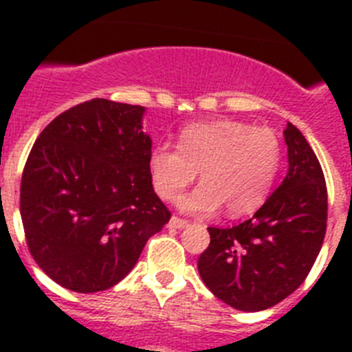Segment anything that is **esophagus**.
Listing matches in <instances>:
<instances>
[{"mask_svg":"<svg viewBox=\"0 0 352 352\" xmlns=\"http://www.w3.org/2000/svg\"><path fill=\"white\" fill-rule=\"evenodd\" d=\"M188 226V222L183 219H178V217H173V219L169 220V227L170 229H185V227Z\"/></svg>","mask_w":352,"mask_h":352,"instance_id":"34e87169","label":"esophagus"}]
</instances>
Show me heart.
Returning a JSON list of instances; mask_svg holds the SVG:
<instances>
[{
	"instance_id": "obj_1",
	"label": "heart",
	"mask_w": 352,
	"mask_h": 352,
	"mask_svg": "<svg viewBox=\"0 0 352 352\" xmlns=\"http://www.w3.org/2000/svg\"><path fill=\"white\" fill-rule=\"evenodd\" d=\"M278 158L280 144L272 130L223 120L186 126L179 133V148L155 146L148 167L164 201L176 197L201 169L203 183L178 199L186 213L210 214L223 204L229 214H243L266 199Z\"/></svg>"
}]
</instances>
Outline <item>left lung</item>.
Instances as JSON below:
<instances>
[{
  "mask_svg": "<svg viewBox=\"0 0 352 352\" xmlns=\"http://www.w3.org/2000/svg\"><path fill=\"white\" fill-rule=\"evenodd\" d=\"M284 139V182L252 219L229 229L208 227L210 247L197 261L206 287L243 312L270 309L296 291L324 241L328 194L321 164L292 123Z\"/></svg>",
  "mask_w": 352,
  "mask_h": 352,
  "instance_id": "obj_1",
  "label": "left lung"
}]
</instances>
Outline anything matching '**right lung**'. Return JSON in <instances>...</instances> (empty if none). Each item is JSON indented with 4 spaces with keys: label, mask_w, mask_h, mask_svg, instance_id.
<instances>
[{
    "label": "right lung",
    "mask_w": 352,
    "mask_h": 352,
    "mask_svg": "<svg viewBox=\"0 0 352 352\" xmlns=\"http://www.w3.org/2000/svg\"><path fill=\"white\" fill-rule=\"evenodd\" d=\"M141 105L93 98L49 123L21 182L28 248L43 273L76 292L123 280L170 213L153 190Z\"/></svg>",
    "instance_id": "obj_1"
}]
</instances>
